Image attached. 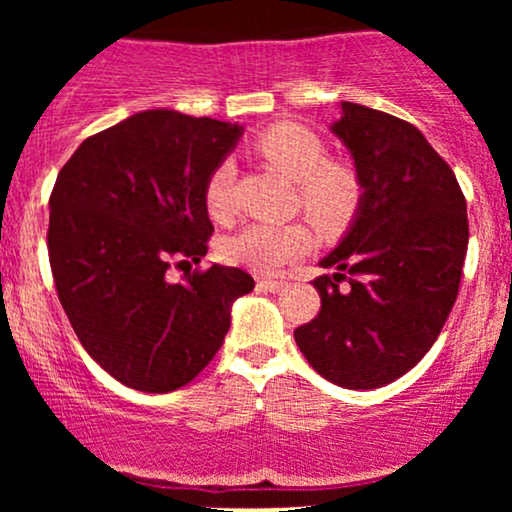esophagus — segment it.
Instances as JSON below:
<instances>
[{"label": "esophagus", "mask_w": 512, "mask_h": 512, "mask_svg": "<svg viewBox=\"0 0 512 512\" xmlns=\"http://www.w3.org/2000/svg\"><path fill=\"white\" fill-rule=\"evenodd\" d=\"M257 286H260V289H264V291H269V293H279L286 286V281H281V279H260V281H257Z\"/></svg>", "instance_id": "1"}]
</instances>
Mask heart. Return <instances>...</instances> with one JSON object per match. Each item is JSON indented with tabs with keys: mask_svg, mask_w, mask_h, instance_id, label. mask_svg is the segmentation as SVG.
I'll list each match as a JSON object with an SVG mask.
<instances>
[{
	"mask_svg": "<svg viewBox=\"0 0 512 512\" xmlns=\"http://www.w3.org/2000/svg\"><path fill=\"white\" fill-rule=\"evenodd\" d=\"M255 151L269 166L296 180L298 202L310 223L322 236H337L354 219L361 204V182L349 166L327 161L325 142L296 122H279L255 139ZM233 168L221 161L204 182L202 202L209 219L228 221L233 214ZM313 236L298 221L248 223L219 243L223 262L250 269L255 274H272L286 262L308 252Z\"/></svg>",
	"mask_w": 512,
	"mask_h": 512,
	"instance_id": "obj_1",
	"label": "heart"
}]
</instances>
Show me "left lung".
Here are the masks:
<instances>
[{"label":"left lung","instance_id":"8db88e82","mask_svg":"<svg viewBox=\"0 0 512 512\" xmlns=\"http://www.w3.org/2000/svg\"><path fill=\"white\" fill-rule=\"evenodd\" d=\"M354 158L361 204L313 281L320 313L298 349L330 383L375 390L402 378L448 320L469 243L467 202L424 134L383 110L342 103L332 122Z\"/></svg>","mask_w":512,"mask_h":512}]
</instances>
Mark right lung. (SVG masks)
Segmentation results:
<instances>
[{
	"mask_svg": "<svg viewBox=\"0 0 512 512\" xmlns=\"http://www.w3.org/2000/svg\"><path fill=\"white\" fill-rule=\"evenodd\" d=\"M243 127L144 110L81 142L50 195L57 296L88 356L122 385L173 392L221 349L248 272L211 264L202 192ZM175 261L183 281L167 279Z\"/></svg>",
	"mask_w": 512,
	"mask_h": 512,
	"instance_id": "1",
	"label": "right lung"
}]
</instances>
